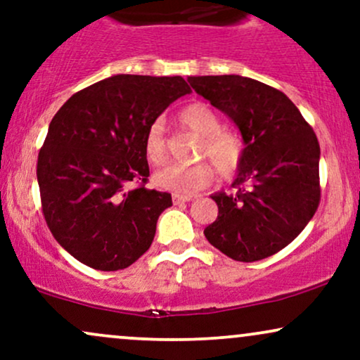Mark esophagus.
Here are the masks:
<instances>
[{
  "label": "esophagus",
  "mask_w": 360,
  "mask_h": 360,
  "mask_svg": "<svg viewBox=\"0 0 360 360\" xmlns=\"http://www.w3.org/2000/svg\"><path fill=\"white\" fill-rule=\"evenodd\" d=\"M191 200H193V196H183V194H174V196H172V201H174L176 205L186 203V201H191Z\"/></svg>",
  "instance_id": "1"
}]
</instances>
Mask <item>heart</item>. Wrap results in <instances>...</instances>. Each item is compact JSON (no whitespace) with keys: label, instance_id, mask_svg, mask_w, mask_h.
Returning a JSON list of instances; mask_svg holds the SVG:
<instances>
[{"label":"heart","instance_id":"b5f03b06","mask_svg":"<svg viewBox=\"0 0 360 360\" xmlns=\"http://www.w3.org/2000/svg\"><path fill=\"white\" fill-rule=\"evenodd\" d=\"M181 122L194 134L201 135L196 155L200 159H210L223 177L233 176L238 171L243 157V143L232 131L221 130L218 115L205 103H191L179 113ZM143 152L152 166H164L167 162L166 127L160 120H155L148 127ZM213 167L208 162H196L191 166H169L157 172L155 183L162 189L176 194H193L201 191L213 181Z\"/></svg>","mask_w":360,"mask_h":360}]
</instances>
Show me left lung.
Segmentation results:
<instances>
[{"label": "left lung", "mask_w": 360, "mask_h": 360, "mask_svg": "<svg viewBox=\"0 0 360 360\" xmlns=\"http://www.w3.org/2000/svg\"><path fill=\"white\" fill-rule=\"evenodd\" d=\"M191 88L233 120L243 143L233 193H214L218 217L205 229L213 247L255 262L289 245L320 205V143L284 93L242 76L188 77Z\"/></svg>", "instance_id": "left-lung-1"}]
</instances>
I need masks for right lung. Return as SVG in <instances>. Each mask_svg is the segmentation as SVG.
<instances>
[{
	"mask_svg": "<svg viewBox=\"0 0 360 360\" xmlns=\"http://www.w3.org/2000/svg\"><path fill=\"white\" fill-rule=\"evenodd\" d=\"M189 91L181 76L118 74L77 91L52 118L37 179L47 226L74 259L120 271L148 250L172 198L146 188L143 140Z\"/></svg>",
	"mask_w": 360,
	"mask_h": 360,
	"instance_id": "right-lung-1",
	"label": "right lung"
}]
</instances>
